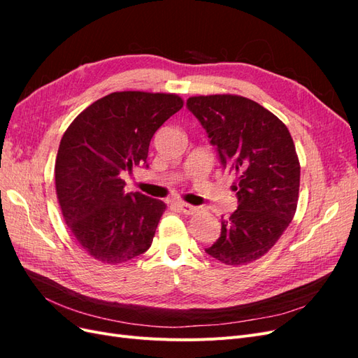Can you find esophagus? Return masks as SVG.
Returning <instances> with one entry per match:
<instances>
[{
	"mask_svg": "<svg viewBox=\"0 0 358 358\" xmlns=\"http://www.w3.org/2000/svg\"><path fill=\"white\" fill-rule=\"evenodd\" d=\"M176 206H178V209H179L183 215H194V213H196V212L199 210L197 208H194V206L187 204V203H176Z\"/></svg>",
	"mask_w": 358,
	"mask_h": 358,
	"instance_id": "1",
	"label": "esophagus"
}]
</instances>
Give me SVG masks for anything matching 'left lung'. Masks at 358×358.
Listing matches in <instances>:
<instances>
[{
  "mask_svg": "<svg viewBox=\"0 0 358 358\" xmlns=\"http://www.w3.org/2000/svg\"><path fill=\"white\" fill-rule=\"evenodd\" d=\"M187 106L218 149L221 164L236 176L231 188L239 201L206 252L227 266L252 263L294 218L300 188L294 142L278 116L245 96H189Z\"/></svg>",
  "mask_w": 358,
  "mask_h": 358,
  "instance_id": "obj_1",
  "label": "left lung"
}]
</instances>
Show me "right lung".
I'll return each mask as SVG.
<instances>
[{
  "mask_svg": "<svg viewBox=\"0 0 358 358\" xmlns=\"http://www.w3.org/2000/svg\"><path fill=\"white\" fill-rule=\"evenodd\" d=\"M183 107L176 94L112 92L76 116L55 161V187L69 230L83 251L121 264L152 245L166 203L125 192L124 171L146 164L150 138Z\"/></svg>",
  "mask_w": 358,
  "mask_h": 358,
  "instance_id": "right-lung-1",
  "label": "right lung"
}]
</instances>
